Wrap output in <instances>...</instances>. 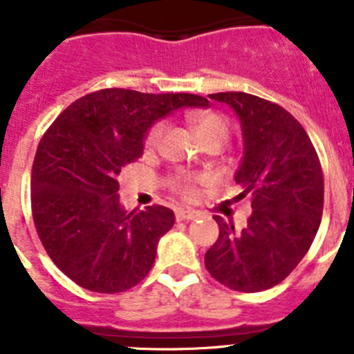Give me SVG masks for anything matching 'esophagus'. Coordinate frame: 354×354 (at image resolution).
Masks as SVG:
<instances>
[{"label": "esophagus", "mask_w": 354, "mask_h": 354, "mask_svg": "<svg viewBox=\"0 0 354 354\" xmlns=\"http://www.w3.org/2000/svg\"><path fill=\"white\" fill-rule=\"evenodd\" d=\"M196 212L195 211H186V209H179V211L175 212V220L177 221H189L193 218H196Z\"/></svg>", "instance_id": "34e87169"}]
</instances>
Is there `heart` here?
Returning <instances> with one entry per match:
<instances>
[{
  "instance_id": "obj_1",
  "label": "heart",
  "mask_w": 354,
  "mask_h": 354,
  "mask_svg": "<svg viewBox=\"0 0 354 354\" xmlns=\"http://www.w3.org/2000/svg\"><path fill=\"white\" fill-rule=\"evenodd\" d=\"M189 122H192L193 129H195L196 136H198L202 143L218 142L220 145H223L228 140V134H230L228 122L221 115L214 113V111H195V113L189 115ZM165 133H167V122L159 120L156 124H152L145 134V149H158L161 145ZM168 184L183 198H192L196 192V179L192 177V175H171L170 179H168Z\"/></svg>"
}]
</instances>
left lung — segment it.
Returning <instances> with one entry per match:
<instances>
[{"mask_svg":"<svg viewBox=\"0 0 354 354\" xmlns=\"http://www.w3.org/2000/svg\"><path fill=\"white\" fill-rule=\"evenodd\" d=\"M209 97L241 120L237 198L252 196L253 212L241 232L214 216L220 236L205 252V268L228 289L259 292L289 277L310 248L323 216V170L306 131L282 106L245 92Z\"/></svg>","mask_w":354,"mask_h":354,"instance_id":"1","label":"left lung"}]
</instances>
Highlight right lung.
<instances>
[{"label": "right lung", "mask_w": 354, "mask_h": 354, "mask_svg": "<svg viewBox=\"0 0 354 354\" xmlns=\"http://www.w3.org/2000/svg\"><path fill=\"white\" fill-rule=\"evenodd\" d=\"M207 104L195 93L104 88L72 102L44 133L31 168V214L48 255L72 282L113 294L149 274L174 211L122 209L118 174L143 154L156 120Z\"/></svg>", "instance_id": "obj_1"}]
</instances>
